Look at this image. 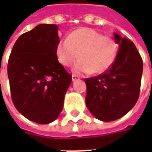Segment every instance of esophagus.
I'll list each match as a JSON object with an SVG mask.
<instances>
[{
  "mask_svg": "<svg viewBox=\"0 0 152 152\" xmlns=\"http://www.w3.org/2000/svg\"><path fill=\"white\" fill-rule=\"evenodd\" d=\"M72 79L73 81H75V80H79L80 77L78 76H76V75H72Z\"/></svg>",
  "mask_w": 152,
  "mask_h": 152,
  "instance_id": "34e87169",
  "label": "esophagus"
}]
</instances>
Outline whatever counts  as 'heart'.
Instances as JSON below:
<instances>
[{"label":"heart","instance_id":"heart-1","mask_svg":"<svg viewBox=\"0 0 152 152\" xmlns=\"http://www.w3.org/2000/svg\"><path fill=\"white\" fill-rule=\"evenodd\" d=\"M117 53L114 38L91 28L76 29L56 45L57 58L63 66H72L78 57L80 58L73 67L76 73L104 72L113 64Z\"/></svg>","mask_w":152,"mask_h":152}]
</instances>
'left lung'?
Returning <instances> with one entry per match:
<instances>
[{"label": "left lung", "mask_w": 152, "mask_h": 152, "mask_svg": "<svg viewBox=\"0 0 152 152\" xmlns=\"http://www.w3.org/2000/svg\"><path fill=\"white\" fill-rule=\"evenodd\" d=\"M120 45L115 60L99 76L86 78L87 107L102 121H115L127 114L140 94L143 63L132 41L114 33Z\"/></svg>", "instance_id": "8db88e82"}]
</instances>
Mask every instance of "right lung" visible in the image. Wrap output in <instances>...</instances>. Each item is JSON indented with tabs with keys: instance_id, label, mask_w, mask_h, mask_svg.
I'll return each instance as SVG.
<instances>
[{
	"instance_id": "obj_1",
	"label": "right lung",
	"mask_w": 152,
	"mask_h": 152,
	"mask_svg": "<svg viewBox=\"0 0 152 152\" xmlns=\"http://www.w3.org/2000/svg\"><path fill=\"white\" fill-rule=\"evenodd\" d=\"M58 28L39 24L21 35L8 61V77L14 105L38 124L55 121L63 107L72 75L56 56Z\"/></svg>"
}]
</instances>
